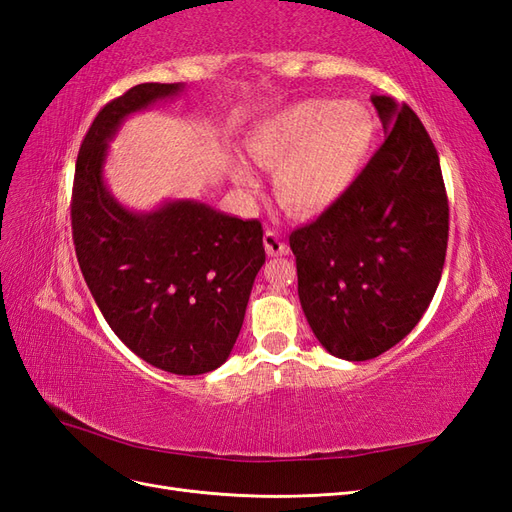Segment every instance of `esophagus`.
I'll list each match as a JSON object with an SVG mask.
<instances>
[{
	"instance_id": "obj_1",
	"label": "esophagus",
	"mask_w": 512,
	"mask_h": 512,
	"mask_svg": "<svg viewBox=\"0 0 512 512\" xmlns=\"http://www.w3.org/2000/svg\"><path fill=\"white\" fill-rule=\"evenodd\" d=\"M262 241H265V250L269 256H284L288 254V245L284 243V239L277 235L275 230H267L265 237H262Z\"/></svg>"
}]
</instances>
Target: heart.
Masks as SVG:
<instances>
[{
    "label": "heart",
    "mask_w": 512,
    "mask_h": 512,
    "mask_svg": "<svg viewBox=\"0 0 512 512\" xmlns=\"http://www.w3.org/2000/svg\"><path fill=\"white\" fill-rule=\"evenodd\" d=\"M378 123L356 100H301L260 119L245 141L250 158L275 168V192L294 213L312 215L342 198L374 151ZM235 181L254 188L256 175L237 164Z\"/></svg>",
    "instance_id": "heart-1"
}]
</instances>
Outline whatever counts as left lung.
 <instances>
[{
    "mask_svg": "<svg viewBox=\"0 0 512 512\" xmlns=\"http://www.w3.org/2000/svg\"><path fill=\"white\" fill-rule=\"evenodd\" d=\"M371 102L384 143L337 203L290 232L305 318L346 361L376 359L416 327L448 243V198L425 126L408 104Z\"/></svg>",
    "mask_w": 512,
    "mask_h": 512,
    "instance_id": "1",
    "label": "left lung"
}]
</instances>
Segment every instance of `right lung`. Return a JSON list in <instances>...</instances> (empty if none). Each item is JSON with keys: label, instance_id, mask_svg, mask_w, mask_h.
Listing matches in <instances>:
<instances>
[{"label": "right lung", "instance_id": "right-lung-1", "mask_svg": "<svg viewBox=\"0 0 512 512\" xmlns=\"http://www.w3.org/2000/svg\"><path fill=\"white\" fill-rule=\"evenodd\" d=\"M181 89L143 83L102 106L76 158L70 218L76 258L108 327L149 365L198 376L218 369L237 342L265 265L262 224L196 200L134 213L102 177L121 121Z\"/></svg>", "mask_w": 512, "mask_h": 512}]
</instances>
